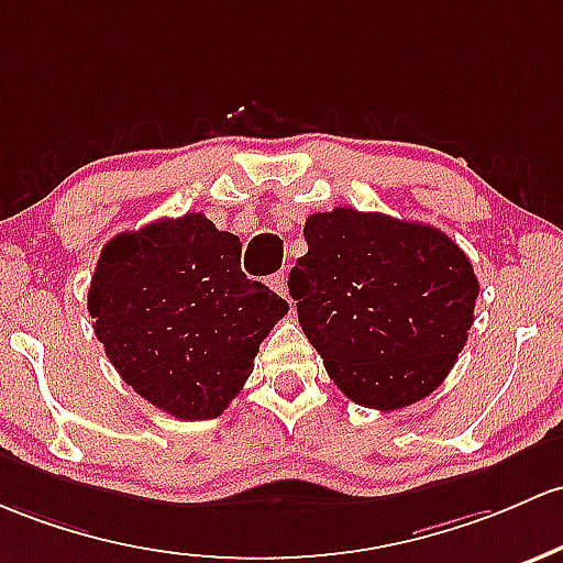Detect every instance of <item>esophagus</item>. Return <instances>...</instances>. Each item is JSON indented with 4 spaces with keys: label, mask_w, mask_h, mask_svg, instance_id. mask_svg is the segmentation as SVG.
<instances>
[{
    "label": "esophagus",
    "mask_w": 563,
    "mask_h": 563,
    "mask_svg": "<svg viewBox=\"0 0 563 563\" xmlns=\"http://www.w3.org/2000/svg\"><path fill=\"white\" fill-rule=\"evenodd\" d=\"M269 288L275 294L286 296V299H288V275H286V272H277V275H272L269 277Z\"/></svg>",
    "instance_id": "obj_1"
}]
</instances>
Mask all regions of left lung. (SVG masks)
<instances>
[{"mask_svg": "<svg viewBox=\"0 0 563 563\" xmlns=\"http://www.w3.org/2000/svg\"><path fill=\"white\" fill-rule=\"evenodd\" d=\"M305 240L288 288L339 390L379 411L435 390L465 347L478 299L460 245L435 227L355 208L312 213Z\"/></svg>", "mask_w": 563, "mask_h": 563, "instance_id": "8db88e82", "label": "left lung"}]
</instances>
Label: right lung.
Here are the masks:
<instances>
[{
	"mask_svg": "<svg viewBox=\"0 0 563 563\" xmlns=\"http://www.w3.org/2000/svg\"><path fill=\"white\" fill-rule=\"evenodd\" d=\"M240 251L238 234L202 213L103 245L88 291L92 329L125 385L170 417H219L288 312L286 299L245 277Z\"/></svg>",
	"mask_w": 563,
	"mask_h": 563,
	"instance_id": "right-lung-1",
	"label": "right lung"
}]
</instances>
